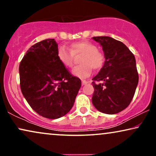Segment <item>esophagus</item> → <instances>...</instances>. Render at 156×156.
<instances>
[{"label":"esophagus","instance_id":"34e87169","mask_svg":"<svg viewBox=\"0 0 156 156\" xmlns=\"http://www.w3.org/2000/svg\"><path fill=\"white\" fill-rule=\"evenodd\" d=\"M88 83H89V82H87V81H86V80H82V85H85V84H88Z\"/></svg>","mask_w":156,"mask_h":156}]
</instances>
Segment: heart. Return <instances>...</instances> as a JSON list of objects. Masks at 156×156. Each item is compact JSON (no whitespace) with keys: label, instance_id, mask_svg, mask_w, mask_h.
Masks as SVG:
<instances>
[{"label":"heart","instance_id":"1","mask_svg":"<svg viewBox=\"0 0 156 156\" xmlns=\"http://www.w3.org/2000/svg\"><path fill=\"white\" fill-rule=\"evenodd\" d=\"M80 62L72 70V74L80 78H87L91 75L92 69L98 70L103 67L104 55L97 49L94 44L89 41H79L72 43L68 49L65 45L57 48V57L62 65L72 67L74 64V55H82Z\"/></svg>","mask_w":156,"mask_h":156}]
</instances>
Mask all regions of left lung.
<instances>
[{"instance_id": "left-lung-1", "label": "left lung", "mask_w": 156, "mask_h": 156, "mask_svg": "<svg viewBox=\"0 0 156 156\" xmlns=\"http://www.w3.org/2000/svg\"><path fill=\"white\" fill-rule=\"evenodd\" d=\"M102 47L105 62L92 79L93 105L100 112L115 114L129 105L138 83L136 59L123 42L107 36L92 37ZM95 81H99V84Z\"/></svg>"}]
</instances>
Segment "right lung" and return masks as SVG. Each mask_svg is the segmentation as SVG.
<instances>
[{"label":"right lung","instance_id":"1","mask_svg":"<svg viewBox=\"0 0 156 156\" xmlns=\"http://www.w3.org/2000/svg\"><path fill=\"white\" fill-rule=\"evenodd\" d=\"M57 48L55 39L37 42L27 51L19 66L25 99L35 112L50 119L69 112L82 84L58 60Z\"/></svg>","mask_w":156,"mask_h":156}]
</instances>
